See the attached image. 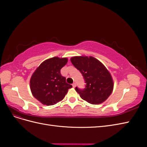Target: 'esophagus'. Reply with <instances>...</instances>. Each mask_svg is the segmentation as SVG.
<instances>
[{"mask_svg": "<svg viewBox=\"0 0 147 147\" xmlns=\"http://www.w3.org/2000/svg\"><path fill=\"white\" fill-rule=\"evenodd\" d=\"M72 86H73V88H75V86H76V83H74L72 84Z\"/></svg>", "mask_w": 147, "mask_h": 147, "instance_id": "esophagus-1", "label": "esophagus"}]
</instances>
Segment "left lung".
<instances>
[{
    "label": "left lung",
    "mask_w": 147,
    "mask_h": 147,
    "mask_svg": "<svg viewBox=\"0 0 147 147\" xmlns=\"http://www.w3.org/2000/svg\"><path fill=\"white\" fill-rule=\"evenodd\" d=\"M70 61L81 72L86 83L83 89L75 88L81 98L91 104H99L104 102L113 88L112 78L105 67L91 56H75Z\"/></svg>",
    "instance_id": "1"
}]
</instances>
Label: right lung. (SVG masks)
I'll return each instance as SVG.
<instances>
[{"instance_id": "1", "label": "right lung", "mask_w": 147, "mask_h": 147, "mask_svg": "<svg viewBox=\"0 0 147 147\" xmlns=\"http://www.w3.org/2000/svg\"><path fill=\"white\" fill-rule=\"evenodd\" d=\"M67 63V58L52 57L43 61L32 75L30 80L31 92L42 104H56L64 99L69 89L72 87L61 74V69Z\"/></svg>"}]
</instances>
